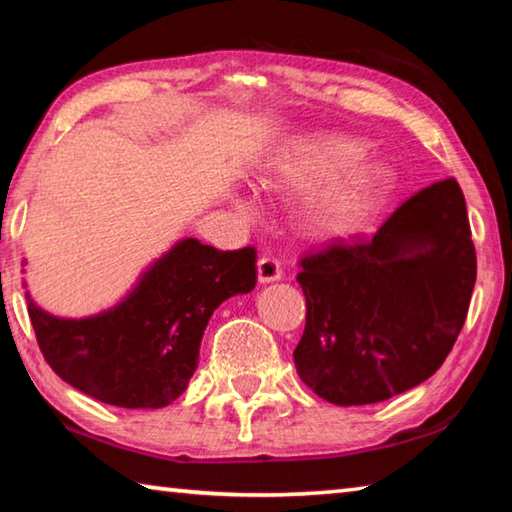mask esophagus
I'll list each match as a JSON object with an SVG mask.
<instances>
[{"label":"esophagus","instance_id":"34e87169","mask_svg":"<svg viewBox=\"0 0 512 512\" xmlns=\"http://www.w3.org/2000/svg\"><path fill=\"white\" fill-rule=\"evenodd\" d=\"M257 280L259 284H268V282H277L282 280V266L277 259L273 257H262L257 262Z\"/></svg>","mask_w":512,"mask_h":512}]
</instances>
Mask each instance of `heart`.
Here are the masks:
<instances>
[{
	"instance_id": "obj_1",
	"label": "heart",
	"mask_w": 512,
	"mask_h": 512,
	"mask_svg": "<svg viewBox=\"0 0 512 512\" xmlns=\"http://www.w3.org/2000/svg\"><path fill=\"white\" fill-rule=\"evenodd\" d=\"M359 140L343 135H309L277 153L268 183L305 194L300 221L309 235L339 237L366 219L391 187L393 173L379 160H361ZM239 212H250L246 198H235Z\"/></svg>"
}]
</instances>
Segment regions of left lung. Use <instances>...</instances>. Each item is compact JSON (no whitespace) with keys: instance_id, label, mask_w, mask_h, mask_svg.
Masks as SVG:
<instances>
[{"instance_id":"left-lung-1","label":"left lung","mask_w":512,"mask_h":512,"mask_svg":"<svg viewBox=\"0 0 512 512\" xmlns=\"http://www.w3.org/2000/svg\"><path fill=\"white\" fill-rule=\"evenodd\" d=\"M476 280L461 187L440 180L375 235L302 262L300 379L339 406L384 402L427 381L454 348Z\"/></svg>"}]
</instances>
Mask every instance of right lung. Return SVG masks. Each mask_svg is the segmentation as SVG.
I'll list each match as a JSON object with an SVG mask.
<instances>
[{
  "label": "right lung",
  "mask_w": 512,
  "mask_h": 512,
  "mask_svg": "<svg viewBox=\"0 0 512 512\" xmlns=\"http://www.w3.org/2000/svg\"><path fill=\"white\" fill-rule=\"evenodd\" d=\"M255 262L250 246L216 250L183 237L144 268L117 305L63 318L27 291L29 318L47 363L76 391L121 409H162L185 393L216 307L255 289Z\"/></svg>",
  "instance_id": "right-lung-1"
}]
</instances>
